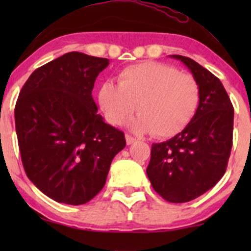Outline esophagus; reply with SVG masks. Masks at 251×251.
Returning <instances> with one entry per match:
<instances>
[{
	"label": "esophagus",
	"instance_id": "34e87169",
	"mask_svg": "<svg viewBox=\"0 0 251 251\" xmlns=\"http://www.w3.org/2000/svg\"><path fill=\"white\" fill-rule=\"evenodd\" d=\"M125 139H126V144H127V145H131V144L135 143V138H133L132 135H129V134L125 135Z\"/></svg>",
	"mask_w": 251,
	"mask_h": 251
}]
</instances>
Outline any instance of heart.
Returning <instances> with one entry per match:
<instances>
[{
    "label": "heart",
    "instance_id": "heart-1",
    "mask_svg": "<svg viewBox=\"0 0 251 251\" xmlns=\"http://www.w3.org/2000/svg\"><path fill=\"white\" fill-rule=\"evenodd\" d=\"M118 81L100 86L98 103L111 125L123 124L137 109L139 116L129 125L137 133L174 137L191 123L200 106L197 80L174 66L135 63L120 71Z\"/></svg>",
    "mask_w": 251,
    "mask_h": 251
}]
</instances>
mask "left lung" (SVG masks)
Returning <instances> with one entry per match:
<instances>
[{
	"mask_svg": "<svg viewBox=\"0 0 251 251\" xmlns=\"http://www.w3.org/2000/svg\"><path fill=\"white\" fill-rule=\"evenodd\" d=\"M189 68L201 88L194 119L183 131L152 144L146 174L165 201L185 203L217 184L232 146L234 108L221 80L190 57L170 55Z\"/></svg>",
	"mask_w": 251,
	"mask_h": 251,
	"instance_id": "1",
	"label": "left lung"
}]
</instances>
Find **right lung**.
<instances>
[{"mask_svg": "<svg viewBox=\"0 0 251 251\" xmlns=\"http://www.w3.org/2000/svg\"><path fill=\"white\" fill-rule=\"evenodd\" d=\"M108 59L71 51L31 73L15 106L22 164L40 191L80 205L99 194L125 135L103 122L92 97Z\"/></svg>", "mask_w": 251, "mask_h": 251, "instance_id": "add662e5", "label": "right lung"}]
</instances>
